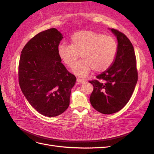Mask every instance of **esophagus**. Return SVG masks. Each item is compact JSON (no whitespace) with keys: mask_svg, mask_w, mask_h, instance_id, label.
Returning <instances> with one entry per match:
<instances>
[{"mask_svg":"<svg viewBox=\"0 0 154 154\" xmlns=\"http://www.w3.org/2000/svg\"><path fill=\"white\" fill-rule=\"evenodd\" d=\"M76 81L78 83H85L86 82L85 80H82V79H80V78H77Z\"/></svg>","mask_w":154,"mask_h":154,"instance_id":"1","label":"esophagus"}]
</instances>
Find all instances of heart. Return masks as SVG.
<instances>
[{
  "instance_id": "b5f03b06",
  "label": "heart",
  "mask_w": 154,
  "mask_h": 154,
  "mask_svg": "<svg viewBox=\"0 0 154 154\" xmlns=\"http://www.w3.org/2000/svg\"><path fill=\"white\" fill-rule=\"evenodd\" d=\"M118 50L116 40L91 30H83L71 37V45L61 44L58 53L67 66L72 67L81 56L83 59L72 69V72L86 76L92 70L96 72L105 71L112 64Z\"/></svg>"
}]
</instances>
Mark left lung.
Wrapping results in <instances>:
<instances>
[{
  "label": "left lung",
  "mask_w": 154,
  "mask_h": 154,
  "mask_svg": "<svg viewBox=\"0 0 154 154\" xmlns=\"http://www.w3.org/2000/svg\"><path fill=\"white\" fill-rule=\"evenodd\" d=\"M118 40V50L111 66L89 82L94 87L90 101L94 109L104 114L117 112L127 105L137 82L134 47L122 32L110 29Z\"/></svg>",
  "instance_id": "8db88e82"
}]
</instances>
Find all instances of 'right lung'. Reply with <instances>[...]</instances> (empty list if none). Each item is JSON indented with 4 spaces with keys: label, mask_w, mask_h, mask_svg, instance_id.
I'll use <instances>...</instances> for the list:
<instances>
[{
    "label": "right lung",
    "mask_w": 154,
    "mask_h": 154,
    "mask_svg": "<svg viewBox=\"0 0 154 154\" xmlns=\"http://www.w3.org/2000/svg\"><path fill=\"white\" fill-rule=\"evenodd\" d=\"M63 38L56 28L39 32L23 48L18 65L22 93L36 110L48 117H55L67 110L76 81L58 53Z\"/></svg>",
    "instance_id": "add662e5"
}]
</instances>
